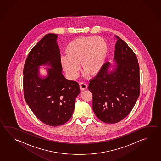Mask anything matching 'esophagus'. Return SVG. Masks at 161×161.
<instances>
[{
  "instance_id": "34e87169",
  "label": "esophagus",
  "mask_w": 161,
  "mask_h": 161,
  "mask_svg": "<svg viewBox=\"0 0 161 161\" xmlns=\"http://www.w3.org/2000/svg\"><path fill=\"white\" fill-rule=\"evenodd\" d=\"M79 86L81 90H85L87 88V85L85 82H80L79 83Z\"/></svg>"
}]
</instances>
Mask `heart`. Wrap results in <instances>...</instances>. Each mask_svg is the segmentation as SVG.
Here are the masks:
<instances>
[{
  "label": "heart",
  "mask_w": 161,
  "mask_h": 161,
  "mask_svg": "<svg viewBox=\"0 0 161 161\" xmlns=\"http://www.w3.org/2000/svg\"><path fill=\"white\" fill-rule=\"evenodd\" d=\"M107 42L99 37H80L70 42L66 49V56L61 62L64 71L71 79L78 75L81 61L83 70L91 75L98 73L108 55Z\"/></svg>",
  "instance_id": "1"
}]
</instances>
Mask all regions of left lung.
<instances>
[{
	"instance_id": "left-lung-1",
	"label": "left lung",
	"mask_w": 161,
	"mask_h": 161,
	"mask_svg": "<svg viewBox=\"0 0 161 161\" xmlns=\"http://www.w3.org/2000/svg\"><path fill=\"white\" fill-rule=\"evenodd\" d=\"M114 59L115 69L108 72L105 62L97 75L90 80L92 109L104 123L114 124L131 112L140 95V68L137 58L125 42L117 37Z\"/></svg>"
}]
</instances>
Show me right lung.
Returning <instances> with one entry per match:
<instances>
[{
	"label": "right lung",
	"mask_w": 161,
	"mask_h": 161,
	"mask_svg": "<svg viewBox=\"0 0 161 161\" xmlns=\"http://www.w3.org/2000/svg\"><path fill=\"white\" fill-rule=\"evenodd\" d=\"M57 35L49 33L30 51L23 70L24 96L36 116L47 125L66 123L72 116L79 83L69 80L62 73L61 54L56 42ZM49 64L48 75L38 76V67Z\"/></svg>",
	"instance_id": "1"
}]
</instances>
